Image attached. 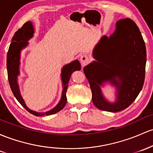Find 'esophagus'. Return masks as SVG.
<instances>
[{
	"instance_id": "esophagus-1",
	"label": "esophagus",
	"mask_w": 153,
	"mask_h": 153,
	"mask_svg": "<svg viewBox=\"0 0 153 153\" xmlns=\"http://www.w3.org/2000/svg\"><path fill=\"white\" fill-rule=\"evenodd\" d=\"M80 63H81L82 66H85V65L88 62V61H89V57H88L87 55L83 54L80 56Z\"/></svg>"
}]
</instances>
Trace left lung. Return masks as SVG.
<instances>
[{
    "instance_id": "1",
    "label": "left lung",
    "mask_w": 153,
    "mask_h": 153,
    "mask_svg": "<svg viewBox=\"0 0 153 153\" xmlns=\"http://www.w3.org/2000/svg\"><path fill=\"white\" fill-rule=\"evenodd\" d=\"M96 61L83 68L89 82L92 101L98 109L119 112L132 104L143 87L147 53L143 38L135 22L128 18L116 22L115 32L104 36L93 51ZM109 82L117 88V100L107 101L101 86Z\"/></svg>"
}]
</instances>
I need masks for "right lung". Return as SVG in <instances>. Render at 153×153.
Returning a JSON list of instances; mask_svg holds the SVG:
<instances>
[{
    "label": "right lung",
    "mask_w": 153,
    "mask_h": 153,
    "mask_svg": "<svg viewBox=\"0 0 153 153\" xmlns=\"http://www.w3.org/2000/svg\"><path fill=\"white\" fill-rule=\"evenodd\" d=\"M34 34V27L33 23L28 21L25 23L24 25L20 29L15 33L13 36L11 43L7 53V73L8 79L9 82L10 87L14 94V97L17 101L27 110L30 113L36 116H43V115H50L56 113L65 107L67 103L66 92L68 90L69 80L70 79L72 73L75 70H80V64L78 60H74L71 63L65 65L62 69L61 78L62 80L63 90L62 94L61 100L56 107H53L49 111L45 112H38L30 110L25 105L24 100L20 94L19 84L17 82L18 75H19V64H20V53L23 48L28 45V41L33 37Z\"/></svg>",
    "instance_id": "1"
}]
</instances>
